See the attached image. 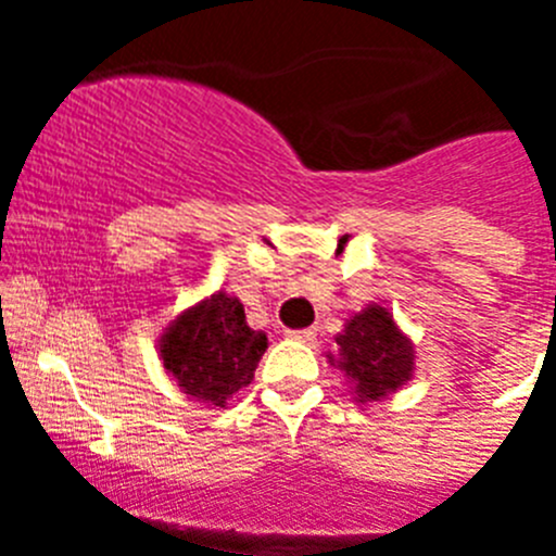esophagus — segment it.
Here are the masks:
<instances>
[{
    "instance_id": "34e87169",
    "label": "esophagus",
    "mask_w": 556,
    "mask_h": 556,
    "mask_svg": "<svg viewBox=\"0 0 556 556\" xmlns=\"http://www.w3.org/2000/svg\"><path fill=\"white\" fill-rule=\"evenodd\" d=\"M285 336H288V339H299V341H312L314 336H317V330L314 328H288L285 330Z\"/></svg>"
}]
</instances>
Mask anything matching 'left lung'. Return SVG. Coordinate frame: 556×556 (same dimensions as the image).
Instances as JSON below:
<instances>
[{
	"instance_id": "8db88e82",
	"label": "left lung",
	"mask_w": 556,
	"mask_h": 556,
	"mask_svg": "<svg viewBox=\"0 0 556 556\" xmlns=\"http://www.w3.org/2000/svg\"><path fill=\"white\" fill-rule=\"evenodd\" d=\"M336 344L341 350L339 368L355 382L361 401H379L414 371L412 344L382 306H368L355 314Z\"/></svg>"
}]
</instances>
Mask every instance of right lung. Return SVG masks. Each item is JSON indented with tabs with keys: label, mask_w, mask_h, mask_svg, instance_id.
<instances>
[{
	"label": "right lung",
	"mask_w": 556,
	"mask_h": 556,
	"mask_svg": "<svg viewBox=\"0 0 556 556\" xmlns=\"http://www.w3.org/2000/svg\"><path fill=\"white\" fill-rule=\"evenodd\" d=\"M161 341L166 371L188 395L212 406L250 384L266 352V333L252 330L244 306L223 293L185 312Z\"/></svg>",
	"instance_id": "obj_1"
}]
</instances>
